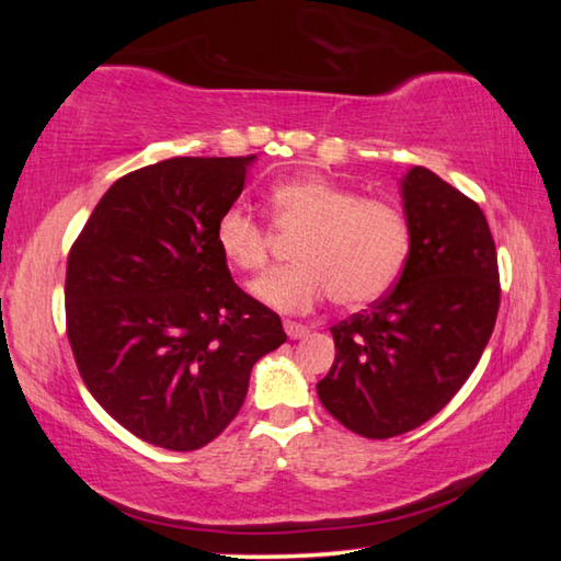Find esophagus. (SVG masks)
Listing matches in <instances>:
<instances>
[{"label":"esophagus","mask_w":561,"mask_h":561,"mask_svg":"<svg viewBox=\"0 0 561 561\" xmlns=\"http://www.w3.org/2000/svg\"><path fill=\"white\" fill-rule=\"evenodd\" d=\"M284 331H287L289 339H304L309 334V327L297 324V321H284Z\"/></svg>","instance_id":"1"}]
</instances>
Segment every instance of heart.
Returning <instances> with one entry per match:
<instances>
[{
	"label": "heart",
	"instance_id": "b5f03b06",
	"mask_svg": "<svg viewBox=\"0 0 561 561\" xmlns=\"http://www.w3.org/2000/svg\"><path fill=\"white\" fill-rule=\"evenodd\" d=\"M270 205L274 227L299 240L291 252L297 264L252 287L267 307L307 311L329 294L341 307H364L401 277L411 254V225L396 203L309 173L274 185ZM215 242L227 264L257 274L270 264L277 234L247 207L232 205L217 217Z\"/></svg>",
	"mask_w": 561,
	"mask_h": 561
}]
</instances>
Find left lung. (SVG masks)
<instances>
[{
	"mask_svg": "<svg viewBox=\"0 0 561 561\" xmlns=\"http://www.w3.org/2000/svg\"><path fill=\"white\" fill-rule=\"evenodd\" d=\"M411 254L383 299L331 327L336 358L317 383L341 425L383 440L417 428L460 391L500 309L497 252L485 215L428 168L401 180Z\"/></svg>",
	"mask_w": 561,
	"mask_h": 561,
	"instance_id": "obj_1",
	"label": "left lung"
}]
</instances>
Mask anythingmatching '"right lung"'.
Wrapping results in <instances>:
<instances>
[{
    "instance_id": "obj_1",
    "label": "right lung",
    "mask_w": 561,
    "mask_h": 561,
    "mask_svg": "<svg viewBox=\"0 0 561 561\" xmlns=\"http://www.w3.org/2000/svg\"><path fill=\"white\" fill-rule=\"evenodd\" d=\"M257 156L170 158L116 180L66 264V331L113 421L165 450H197L240 413L252 366L287 341L232 282L215 225Z\"/></svg>"
}]
</instances>
